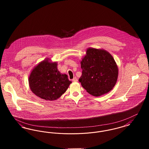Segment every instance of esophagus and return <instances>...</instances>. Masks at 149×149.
Listing matches in <instances>:
<instances>
[{
  "label": "esophagus",
  "instance_id": "esophagus-1",
  "mask_svg": "<svg viewBox=\"0 0 149 149\" xmlns=\"http://www.w3.org/2000/svg\"><path fill=\"white\" fill-rule=\"evenodd\" d=\"M72 81H74V82H77V81H78V79H77V78L75 77V78H74L72 79Z\"/></svg>",
  "mask_w": 149,
  "mask_h": 149
}]
</instances>
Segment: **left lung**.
Segmentation results:
<instances>
[{
    "instance_id": "8db88e82",
    "label": "left lung",
    "mask_w": 149,
    "mask_h": 149,
    "mask_svg": "<svg viewBox=\"0 0 149 149\" xmlns=\"http://www.w3.org/2000/svg\"><path fill=\"white\" fill-rule=\"evenodd\" d=\"M80 64L82 75L79 81L90 94L99 97L110 92L116 85L118 69L108 51L88 48Z\"/></svg>"
}]
</instances>
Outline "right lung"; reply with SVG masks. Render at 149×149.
Wrapping results in <instances>:
<instances>
[{"label": "right lung", "instance_id": "right-lung-1", "mask_svg": "<svg viewBox=\"0 0 149 149\" xmlns=\"http://www.w3.org/2000/svg\"><path fill=\"white\" fill-rule=\"evenodd\" d=\"M56 62L46 58L33 69L29 77V88L36 95L47 100H55L66 91L71 83L66 74L57 69Z\"/></svg>", "mask_w": 149, "mask_h": 149}]
</instances>
